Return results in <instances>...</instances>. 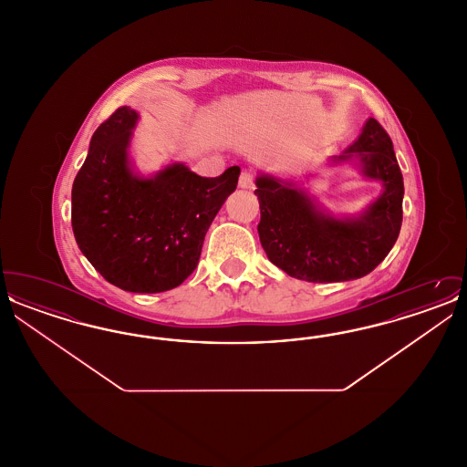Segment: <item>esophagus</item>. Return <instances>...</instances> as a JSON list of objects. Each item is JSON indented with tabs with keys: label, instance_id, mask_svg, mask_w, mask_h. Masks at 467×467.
<instances>
[{
	"label": "esophagus",
	"instance_id": "obj_1",
	"mask_svg": "<svg viewBox=\"0 0 467 467\" xmlns=\"http://www.w3.org/2000/svg\"><path fill=\"white\" fill-rule=\"evenodd\" d=\"M238 185L242 189H254V175L250 171H242L240 180H238Z\"/></svg>",
	"mask_w": 467,
	"mask_h": 467
}]
</instances>
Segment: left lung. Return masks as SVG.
<instances>
[{
    "label": "left lung",
    "instance_id": "8db88e82",
    "mask_svg": "<svg viewBox=\"0 0 467 467\" xmlns=\"http://www.w3.org/2000/svg\"><path fill=\"white\" fill-rule=\"evenodd\" d=\"M331 164H350L381 192L357 215L327 212L301 182L267 173L255 178L257 225L267 259L292 278L331 284L362 278L387 257L400 236L404 183L390 136L373 117Z\"/></svg>",
    "mask_w": 467,
    "mask_h": 467
}]
</instances>
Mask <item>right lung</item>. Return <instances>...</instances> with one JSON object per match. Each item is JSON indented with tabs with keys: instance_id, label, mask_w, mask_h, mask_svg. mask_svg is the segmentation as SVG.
I'll return each instance as SVG.
<instances>
[{
	"instance_id": "add662e5",
	"label": "right lung",
	"mask_w": 467,
	"mask_h": 467,
	"mask_svg": "<svg viewBox=\"0 0 467 467\" xmlns=\"http://www.w3.org/2000/svg\"><path fill=\"white\" fill-rule=\"evenodd\" d=\"M140 115L122 107L90 138L71 189L78 248L111 285L156 294L178 287L200 263L204 234L236 191L240 168L206 178L183 162L145 177L130 147Z\"/></svg>"
}]
</instances>
